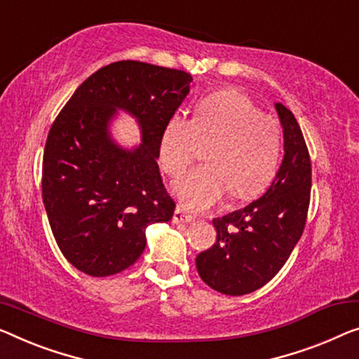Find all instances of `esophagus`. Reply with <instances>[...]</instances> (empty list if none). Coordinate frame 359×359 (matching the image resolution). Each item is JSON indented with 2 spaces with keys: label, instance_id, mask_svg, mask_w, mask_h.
Segmentation results:
<instances>
[{
  "label": "esophagus",
  "instance_id": "esophagus-1",
  "mask_svg": "<svg viewBox=\"0 0 359 359\" xmlns=\"http://www.w3.org/2000/svg\"><path fill=\"white\" fill-rule=\"evenodd\" d=\"M194 221H195V217L191 216V214L185 212V210H182L180 206L175 208L174 216H172L174 224H189V222H194Z\"/></svg>",
  "mask_w": 359,
  "mask_h": 359
}]
</instances>
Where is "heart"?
<instances>
[{
	"instance_id": "obj_1",
	"label": "heart",
	"mask_w": 359,
	"mask_h": 359,
	"mask_svg": "<svg viewBox=\"0 0 359 359\" xmlns=\"http://www.w3.org/2000/svg\"><path fill=\"white\" fill-rule=\"evenodd\" d=\"M210 140L208 164L172 187L185 210H210L229 191L237 200H248L269 185L280 158V126L274 117L261 114L247 95L226 90L201 100L194 119L170 116L158 147L164 172L179 177L194 163L200 142Z\"/></svg>"
}]
</instances>
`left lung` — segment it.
<instances>
[{
	"mask_svg": "<svg viewBox=\"0 0 359 359\" xmlns=\"http://www.w3.org/2000/svg\"><path fill=\"white\" fill-rule=\"evenodd\" d=\"M283 128V159L266 194L214 219L216 242L196 256L203 282L224 295H247L266 285L302 237L311 195V159L295 116L276 103Z\"/></svg>",
	"mask_w": 359,
	"mask_h": 359,
	"instance_id": "obj_1",
	"label": "left lung"
}]
</instances>
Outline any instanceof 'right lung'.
I'll return each mask as SVG.
<instances>
[{"label": "right lung", "instance_id": "1", "mask_svg": "<svg viewBox=\"0 0 359 359\" xmlns=\"http://www.w3.org/2000/svg\"><path fill=\"white\" fill-rule=\"evenodd\" d=\"M191 80L177 69L112 62L85 80L53 122L43 153V205L57 247L79 271L106 277L127 269L147 247L149 224L172 217L158 147ZM119 109L141 126L142 143L132 150L110 137Z\"/></svg>", "mask_w": 359, "mask_h": 359}]
</instances>
